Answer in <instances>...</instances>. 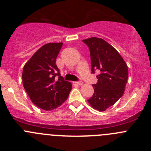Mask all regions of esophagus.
<instances>
[{
	"label": "esophagus",
	"instance_id": "1",
	"mask_svg": "<svg viewBox=\"0 0 151 151\" xmlns=\"http://www.w3.org/2000/svg\"><path fill=\"white\" fill-rule=\"evenodd\" d=\"M74 84H76V85H82V84H83V82H82V81H79V82H75Z\"/></svg>",
	"mask_w": 151,
	"mask_h": 151
}]
</instances>
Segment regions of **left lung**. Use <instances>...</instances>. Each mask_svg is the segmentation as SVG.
<instances>
[{"instance_id": "obj_1", "label": "left lung", "mask_w": 151, "mask_h": 151, "mask_svg": "<svg viewBox=\"0 0 151 151\" xmlns=\"http://www.w3.org/2000/svg\"><path fill=\"white\" fill-rule=\"evenodd\" d=\"M90 50L91 73L100 72L97 82L93 84L94 94L88 101L99 111H105L122 96L127 83V64L119 52L102 38H88L82 41Z\"/></svg>"}]
</instances>
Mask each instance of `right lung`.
<instances>
[{"mask_svg":"<svg viewBox=\"0 0 151 151\" xmlns=\"http://www.w3.org/2000/svg\"><path fill=\"white\" fill-rule=\"evenodd\" d=\"M63 43L43 45L25 64L23 87L34 104L44 110H51L67 99L72 84L60 76L56 59Z\"/></svg>","mask_w":151,"mask_h":151,"instance_id":"add662e5","label":"right lung"}]
</instances>
